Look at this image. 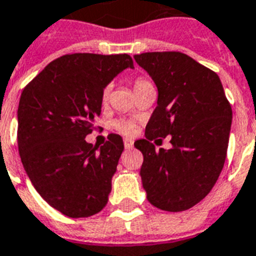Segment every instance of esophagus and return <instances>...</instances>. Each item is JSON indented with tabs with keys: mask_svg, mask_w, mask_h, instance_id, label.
Returning a JSON list of instances; mask_svg holds the SVG:
<instances>
[{
	"mask_svg": "<svg viewBox=\"0 0 256 256\" xmlns=\"http://www.w3.org/2000/svg\"><path fill=\"white\" fill-rule=\"evenodd\" d=\"M124 145L126 149H132V145H134V141H132V140H128V138H124Z\"/></svg>",
	"mask_w": 256,
	"mask_h": 256,
	"instance_id": "esophagus-1",
	"label": "esophagus"
}]
</instances>
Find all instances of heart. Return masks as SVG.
<instances>
[{"label": "heart", "instance_id": "obj_1", "mask_svg": "<svg viewBox=\"0 0 256 256\" xmlns=\"http://www.w3.org/2000/svg\"><path fill=\"white\" fill-rule=\"evenodd\" d=\"M149 84H150V82L146 80L145 78H142V76H138V78H136L134 82H132V87H134V91H136V92ZM108 95H110V86H106V87L102 90V96H100L103 103L107 102ZM112 128H114L116 132H120V134H124V136H132V132H136V122H134L132 120L120 118V120H115L114 124H112Z\"/></svg>", "mask_w": 256, "mask_h": 256}]
</instances>
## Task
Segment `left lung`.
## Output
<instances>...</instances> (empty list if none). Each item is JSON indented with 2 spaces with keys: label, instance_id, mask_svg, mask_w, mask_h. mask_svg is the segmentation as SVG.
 Returning <instances> with one entry per match:
<instances>
[{
  "label": "left lung",
  "instance_id": "8db88e82",
  "mask_svg": "<svg viewBox=\"0 0 256 256\" xmlns=\"http://www.w3.org/2000/svg\"><path fill=\"white\" fill-rule=\"evenodd\" d=\"M134 58L158 90L146 138L134 142L144 154L140 173L146 198L162 210H186L210 192L223 169L231 104L218 74L188 54L146 52ZM166 135L172 149L156 150L151 141Z\"/></svg>",
  "mask_w": 256,
  "mask_h": 256
}]
</instances>
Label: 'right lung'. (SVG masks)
<instances>
[{
    "label": "right lung",
    "instance_id": "right-lung-1",
    "mask_svg": "<svg viewBox=\"0 0 256 256\" xmlns=\"http://www.w3.org/2000/svg\"><path fill=\"white\" fill-rule=\"evenodd\" d=\"M126 54H70L50 62L25 86L17 110L21 162L34 189L68 218L106 206L124 152L118 134L103 146L86 142L100 115L102 90L126 68Z\"/></svg>",
    "mask_w": 256,
    "mask_h": 256
}]
</instances>
